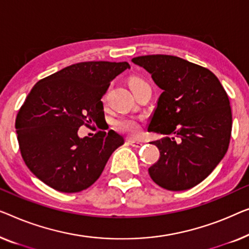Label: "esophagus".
I'll return each instance as SVG.
<instances>
[{
	"instance_id": "1",
	"label": "esophagus",
	"mask_w": 249,
	"mask_h": 249,
	"mask_svg": "<svg viewBox=\"0 0 249 249\" xmlns=\"http://www.w3.org/2000/svg\"><path fill=\"white\" fill-rule=\"evenodd\" d=\"M128 142L130 143L132 147H136V148H140V147H142L143 145L142 142H138V140H133V139H129Z\"/></svg>"
}]
</instances>
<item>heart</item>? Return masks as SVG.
Returning <instances> with one entry per match:
<instances>
[{"mask_svg":"<svg viewBox=\"0 0 249 249\" xmlns=\"http://www.w3.org/2000/svg\"><path fill=\"white\" fill-rule=\"evenodd\" d=\"M140 83H145L139 78H132L130 81V86L140 84ZM116 127L119 131L128 133L130 136H136L140 130V124L138 120H136L135 118H124L119 119L116 121Z\"/></svg>","mask_w":249,"mask_h":249,"instance_id":"heart-1","label":"heart"}]
</instances>
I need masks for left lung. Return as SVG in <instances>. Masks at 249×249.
<instances>
[{
    "instance_id": "obj_1",
    "label": "left lung",
    "mask_w": 249,
    "mask_h": 249,
    "mask_svg": "<svg viewBox=\"0 0 249 249\" xmlns=\"http://www.w3.org/2000/svg\"><path fill=\"white\" fill-rule=\"evenodd\" d=\"M161 89L148 131L160 160L148 168L153 181L169 191L189 190L203 181L228 150L232 116L218 77L199 65L169 55L132 58Z\"/></svg>"
}]
</instances>
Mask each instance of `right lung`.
Returning <instances> with one entry per match:
<instances>
[{"instance_id":"right-lung-1","label":"right lung","mask_w":249,"mask_h":249,"mask_svg":"<svg viewBox=\"0 0 249 249\" xmlns=\"http://www.w3.org/2000/svg\"><path fill=\"white\" fill-rule=\"evenodd\" d=\"M128 68L127 62L77 63L32 88L18 112L16 129L24 163L45 184L59 192H81L124 145V137L113 130L84 138L77 131L106 121L101 99L111 81Z\"/></svg>"}]
</instances>
